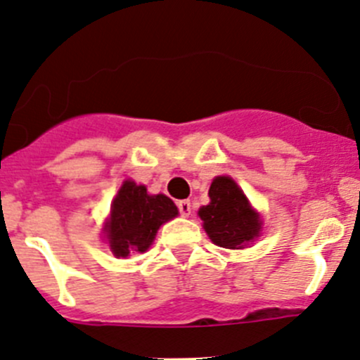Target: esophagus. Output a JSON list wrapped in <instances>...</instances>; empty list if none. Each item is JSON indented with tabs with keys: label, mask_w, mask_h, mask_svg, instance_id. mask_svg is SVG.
<instances>
[{
	"label": "esophagus",
	"mask_w": 360,
	"mask_h": 360,
	"mask_svg": "<svg viewBox=\"0 0 360 360\" xmlns=\"http://www.w3.org/2000/svg\"><path fill=\"white\" fill-rule=\"evenodd\" d=\"M177 209H179L181 216L188 217L191 214V203H190V200H179V202H177Z\"/></svg>",
	"instance_id": "esophagus-1"
}]
</instances>
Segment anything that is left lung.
Segmentation results:
<instances>
[{"label": "left lung", "instance_id": "obj_1", "mask_svg": "<svg viewBox=\"0 0 360 360\" xmlns=\"http://www.w3.org/2000/svg\"><path fill=\"white\" fill-rule=\"evenodd\" d=\"M209 205L198 210L210 240L224 249H244L259 237L261 217L231 177L217 176L209 188Z\"/></svg>", "mask_w": 360, "mask_h": 360}]
</instances>
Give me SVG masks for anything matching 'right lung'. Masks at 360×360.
Returning <instances> with one entry per match:
<instances>
[{
  "mask_svg": "<svg viewBox=\"0 0 360 360\" xmlns=\"http://www.w3.org/2000/svg\"><path fill=\"white\" fill-rule=\"evenodd\" d=\"M177 207L165 195H150L144 184L123 181L112 198L111 214L104 223L108 244L116 257L146 252L158 228L177 216Z\"/></svg>",
  "mask_w": 360,
  "mask_h": 360,
  "instance_id": "right-lung-1",
  "label": "right lung"
}]
</instances>
